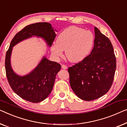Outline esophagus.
I'll use <instances>...</instances> for the list:
<instances>
[{
	"mask_svg": "<svg viewBox=\"0 0 127 127\" xmlns=\"http://www.w3.org/2000/svg\"><path fill=\"white\" fill-rule=\"evenodd\" d=\"M62 68L64 69H66L67 68V66H66L65 65H64V64H63V65H62Z\"/></svg>",
	"mask_w": 127,
	"mask_h": 127,
	"instance_id": "34e87169",
	"label": "esophagus"
}]
</instances>
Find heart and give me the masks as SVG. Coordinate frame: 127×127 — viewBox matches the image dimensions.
I'll return each mask as SVG.
<instances>
[{
	"label": "heart",
	"instance_id": "heart-1",
	"mask_svg": "<svg viewBox=\"0 0 127 127\" xmlns=\"http://www.w3.org/2000/svg\"><path fill=\"white\" fill-rule=\"evenodd\" d=\"M94 36L91 32L83 28L70 27L58 36L56 43L52 45V51L55 55L62 56L65 50L66 58L69 61L77 63L84 59L91 51Z\"/></svg>",
	"mask_w": 127,
	"mask_h": 127
}]
</instances>
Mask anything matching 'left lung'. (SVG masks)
<instances>
[{"label":"left lung","mask_w":127,"mask_h":127,"mask_svg":"<svg viewBox=\"0 0 127 127\" xmlns=\"http://www.w3.org/2000/svg\"><path fill=\"white\" fill-rule=\"evenodd\" d=\"M94 45L91 54L68 69L73 91L81 99L91 101L107 93L116 68V60L110 40L94 27Z\"/></svg>","instance_id":"obj_1"}]
</instances>
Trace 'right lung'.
Here are the masks:
<instances>
[{
    "label": "right lung",
    "mask_w": 127,
    "mask_h": 127,
    "mask_svg": "<svg viewBox=\"0 0 127 127\" xmlns=\"http://www.w3.org/2000/svg\"><path fill=\"white\" fill-rule=\"evenodd\" d=\"M32 36L42 37L49 46H51L56 34L51 24L47 22L36 23L26 26L18 32L11 41L5 55V68L7 80L13 91L25 100L39 103L46 99L51 92L56 75L61 65L44 57L29 74L20 76L13 71L10 63L13 46Z\"/></svg>",
    "instance_id": "right-lung-1"
}]
</instances>
